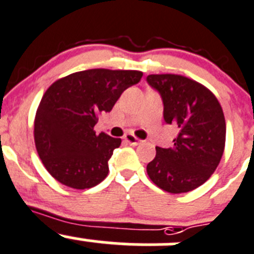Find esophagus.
Wrapping results in <instances>:
<instances>
[{
	"mask_svg": "<svg viewBox=\"0 0 254 254\" xmlns=\"http://www.w3.org/2000/svg\"><path fill=\"white\" fill-rule=\"evenodd\" d=\"M125 141L127 142H129L130 145H139L140 142H141V140H139L137 139V137H135V136H132L131 134H127V135H125Z\"/></svg>",
	"mask_w": 254,
	"mask_h": 254,
	"instance_id": "34e87169",
	"label": "esophagus"
}]
</instances>
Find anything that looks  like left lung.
Instances as JSON below:
<instances>
[{
	"mask_svg": "<svg viewBox=\"0 0 254 254\" xmlns=\"http://www.w3.org/2000/svg\"><path fill=\"white\" fill-rule=\"evenodd\" d=\"M164 104L166 124L179 127L174 146H156L146 166L150 180L170 193L192 191L217 169L226 142V122L217 98L206 87L177 74L146 77Z\"/></svg>",
	"mask_w": 254,
	"mask_h": 254,
	"instance_id": "obj_1",
	"label": "left lung"
}]
</instances>
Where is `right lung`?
Here are the masks:
<instances>
[{
    "mask_svg": "<svg viewBox=\"0 0 254 254\" xmlns=\"http://www.w3.org/2000/svg\"><path fill=\"white\" fill-rule=\"evenodd\" d=\"M139 70L88 69L58 79L47 89L34 119V142L47 171L77 190L108 176V161L122 140L95 134L98 115L109 113L125 89L137 84Z\"/></svg>",
    "mask_w": 254,
    "mask_h": 254,
    "instance_id": "1",
    "label": "right lung"
}]
</instances>
